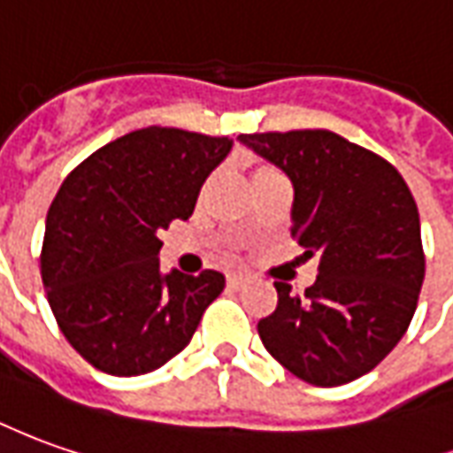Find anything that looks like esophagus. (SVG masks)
<instances>
[{
	"label": "esophagus",
	"mask_w": 453,
	"mask_h": 453,
	"mask_svg": "<svg viewBox=\"0 0 453 453\" xmlns=\"http://www.w3.org/2000/svg\"><path fill=\"white\" fill-rule=\"evenodd\" d=\"M245 285V278H240V275H230L227 278V288H233V290H240Z\"/></svg>",
	"instance_id": "obj_1"
}]
</instances>
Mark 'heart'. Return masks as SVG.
I'll use <instances>...</instances> for the list:
<instances>
[{"label":"heart","instance_id":"b5f03b06","mask_svg":"<svg viewBox=\"0 0 453 453\" xmlns=\"http://www.w3.org/2000/svg\"><path fill=\"white\" fill-rule=\"evenodd\" d=\"M257 173H267V168H260V171H255V175Z\"/></svg>","mask_w":453,"mask_h":453}]
</instances>
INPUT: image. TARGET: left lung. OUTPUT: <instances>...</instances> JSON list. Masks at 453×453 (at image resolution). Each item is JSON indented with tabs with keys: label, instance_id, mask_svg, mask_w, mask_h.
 Here are the masks:
<instances>
[{
	"label": "left lung",
	"instance_id": "obj_1",
	"mask_svg": "<svg viewBox=\"0 0 453 453\" xmlns=\"http://www.w3.org/2000/svg\"><path fill=\"white\" fill-rule=\"evenodd\" d=\"M238 141L292 183V235L319 257L304 297L275 282L257 322L265 349L317 387L367 374L404 337L424 282L417 203L404 178L332 131L242 134Z\"/></svg>",
	"mask_w": 453,
	"mask_h": 453
}]
</instances>
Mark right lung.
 Listing matches in <instances>:
<instances>
[{"mask_svg": "<svg viewBox=\"0 0 453 453\" xmlns=\"http://www.w3.org/2000/svg\"><path fill=\"white\" fill-rule=\"evenodd\" d=\"M233 138L149 126L91 153L46 215L42 280L79 355L136 377L183 352L226 275L163 273L158 230L193 215L205 178Z\"/></svg>", "mask_w": 453, "mask_h": 453, "instance_id": "add662e5", "label": "right lung"}]
</instances>
